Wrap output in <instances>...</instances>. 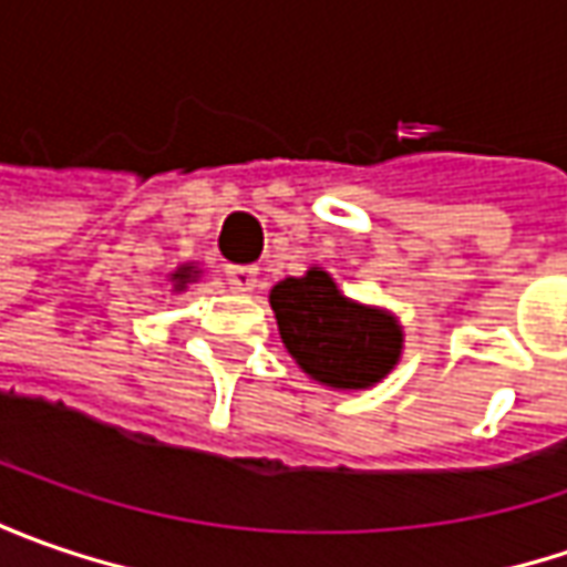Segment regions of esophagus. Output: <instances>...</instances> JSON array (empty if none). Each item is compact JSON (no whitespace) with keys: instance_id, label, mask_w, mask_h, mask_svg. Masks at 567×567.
I'll return each instance as SVG.
<instances>
[{"instance_id":"esophagus-1","label":"esophagus","mask_w":567,"mask_h":567,"mask_svg":"<svg viewBox=\"0 0 567 567\" xmlns=\"http://www.w3.org/2000/svg\"><path fill=\"white\" fill-rule=\"evenodd\" d=\"M227 280L233 293L249 296L255 293V287H258V271H255V268H229Z\"/></svg>"}]
</instances>
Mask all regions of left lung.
Wrapping results in <instances>:
<instances>
[{"label": "left lung", "mask_w": 567, "mask_h": 567, "mask_svg": "<svg viewBox=\"0 0 567 567\" xmlns=\"http://www.w3.org/2000/svg\"><path fill=\"white\" fill-rule=\"evenodd\" d=\"M268 299L287 353L324 388L369 391L401 362L403 324L398 316L350 299L318 265L302 277L277 280Z\"/></svg>", "instance_id": "1"}]
</instances>
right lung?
<instances>
[{"label":"right lung","instance_id":"1","mask_svg":"<svg viewBox=\"0 0 567 567\" xmlns=\"http://www.w3.org/2000/svg\"><path fill=\"white\" fill-rule=\"evenodd\" d=\"M202 274H205V271H202V268H198L195 261H186V265H179L176 271L169 274V284H173V287H169V293H186L188 284H195V280H198Z\"/></svg>","mask_w":567,"mask_h":567}]
</instances>
